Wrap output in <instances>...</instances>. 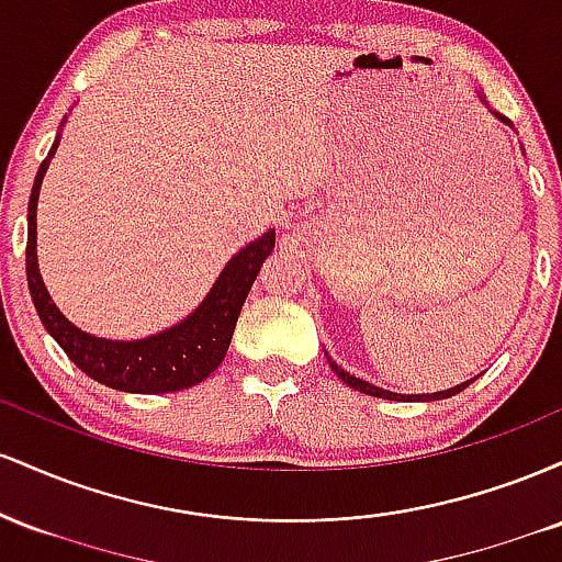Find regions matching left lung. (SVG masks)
<instances>
[{
    "instance_id": "obj_1",
    "label": "left lung",
    "mask_w": 562,
    "mask_h": 562,
    "mask_svg": "<svg viewBox=\"0 0 562 562\" xmlns=\"http://www.w3.org/2000/svg\"><path fill=\"white\" fill-rule=\"evenodd\" d=\"M481 97V102L483 105L488 108V102L483 100V94H479ZM488 111H492V108H488ZM492 115L496 121H502V124L505 126H509L513 128V124H509V121L505 119V115H499L496 111H492ZM325 357H327V362H330V370L335 372V375H338L340 380H344L346 385H351L353 391H362V393H367V396H378V398H391V402H438V398H449V396H454V393H460V391H465L470 383H473V380H465V383H460V385H454V389H447V391H436V393H417V396H404V393H393V391H385V389H378V385H372V383H367V380H362V378H353L351 372H346L344 367H338L335 364V359L330 357V353L325 351Z\"/></svg>"
}]
</instances>
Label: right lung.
<instances>
[{"mask_svg": "<svg viewBox=\"0 0 562 562\" xmlns=\"http://www.w3.org/2000/svg\"><path fill=\"white\" fill-rule=\"evenodd\" d=\"M68 119H63L66 124ZM63 124L49 147L47 158L38 166L34 190L29 200V245H25V274H29V290L38 319L47 333L57 340V346L68 353V359L108 389L126 393H171L184 391L203 383L211 372L222 364L227 353L232 333H235L237 317L248 290L259 274L261 263L274 248V229L263 232L254 243L237 250L216 277L214 288L209 290L195 312L187 314L177 325L166 327L156 335L137 340H111L97 338L76 327L60 308L49 299L38 274L36 261V203L42 179L49 169L57 145H60Z\"/></svg>", "mask_w": 562, "mask_h": 562, "instance_id": "right-lung-1", "label": "right lung"}]
</instances>
